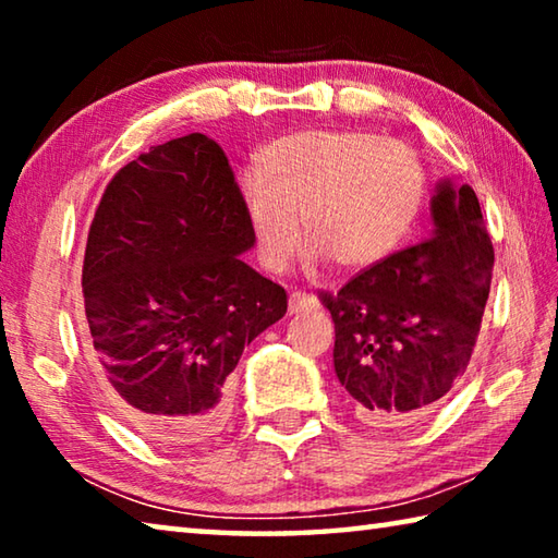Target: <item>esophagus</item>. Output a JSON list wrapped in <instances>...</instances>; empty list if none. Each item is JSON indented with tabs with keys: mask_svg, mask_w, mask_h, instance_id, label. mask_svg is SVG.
I'll list each match as a JSON object with an SVG mask.
<instances>
[{
	"mask_svg": "<svg viewBox=\"0 0 558 558\" xmlns=\"http://www.w3.org/2000/svg\"><path fill=\"white\" fill-rule=\"evenodd\" d=\"M313 307H317V298L307 295V292H292L288 300L290 315H298V313H302V310H313Z\"/></svg>",
	"mask_w": 558,
	"mask_h": 558,
	"instance_id": "esophagus-1",
	"label": "esophagus"
}]
</instances>
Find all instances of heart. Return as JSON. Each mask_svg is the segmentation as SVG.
<instances>
[{
    "instance_id": "1",
    "label": "heart",
    "mask_w": 558,
    "mask_h": 558,
    "mask_svg": "<svg viewBox=\"0 0 558 558\" xmlns=\"http://www.w3.org/2000/svg\"><path fill=\"white\" fill-rule=\"evenodd\" d=\"M426 177L399 140L362 130L280 137L243 172L239 196L263 266L280 272L302 243L339 270H369L399 248L421 211Z\"/></svg>"
}]
</instances>
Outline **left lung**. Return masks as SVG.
I'll list each match as a JSON object with an SVG mask.
<instances>
[{
  "mask_svg": "<svg viewBox=\"0 0 558 558\" xmlns=\"http://www.w3.org/2000/svg\"><path fill=\"white\" fill-rule=\"evenodd\" d=\"M428 241L393 253L323 302L335 374L376 428L436 411L465 374L493 282L495 251L475 192L440 179Z\"/></svg>",
  "mask_w": 558,
  "mask_h": 558,
  "instance_id": "8db88e82",
  "label": "left lung"
}]
</instances>
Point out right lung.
Segmentation results:
<instances>
[{"label":"right lung","instance_id":"add662e5","mask_svg":"<svg viewBox=\"0 0 558 558\" xmlns=\"http://www.w3.org/2000/svg\"><path fill=\"white\" fill-rule=\"evenodd\" d=\"M253 245L229 159L199 132L132 159L102 194L83 258L90 354L110 403L159 446L221 428L243 347L288 313L241 258Z\"/></svg>","mask_w":558,"mask_h":558}]
</instances>
